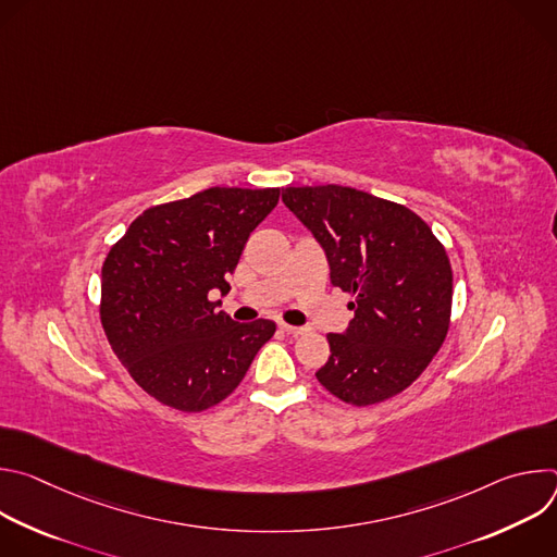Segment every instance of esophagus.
Listing matches in <instances>:
<instances>
[{"label": "esophagus", "mask_w": 557, "mask_h": 557, "mask_svg": "<svg viewBox=\"0 0 557 557\" xmlns=\"http://www.w3.org/2000/svg\"><path fill=\"white\" fill-rule=\"evenodd\" d=\"M280 329L286 333V335H301L304 333V326H290V324H280Z\"/></svg>", "instance_id": "1"}]
</instances>
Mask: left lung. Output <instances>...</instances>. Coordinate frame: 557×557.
I'll use <instances>...</instances> for the list:
<instances>
[{
  "mask_svg": "<svg viewBox=\"0 0 557 557\" xmlns=\"http://www.w3.org/2000/svg\"><path fill=\"white\" fill-rule=\"evenodd\" d=\"M282 200L324 249L333 286L355 295L352 322L329 335L331 357L317 381L350 406L404 392L449 329L451 267L443 245L408 207L359 189L286 187Z\"/></svg>",
  "mask_w": 557,
  "mask_h": 557,
  "instance_id": "1",
  "label": "left lung"
}]
</instances>
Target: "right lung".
I'll return each mask as SVG.
<instances>
[{"mask_svg":"<svg viewBox=\"0 0 557 557\" xmlns=\"http://www.w3.org/2000/svg\"><path fill=\"white\" fill-rule=\"evenodd\" d=\"M280 189L211 187L138 215L101 269V324L132 379L181 412H202L240 385L275 322L237 324L209 295L226 277Z\"/></svg>","mask_w":557,"mask_h":557,"instance_id":"obj_1","label":"right lung"}]
</instances>
